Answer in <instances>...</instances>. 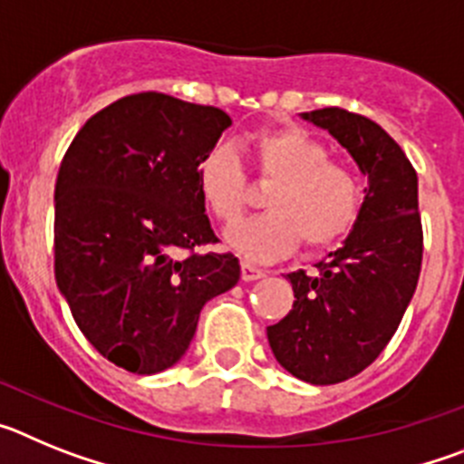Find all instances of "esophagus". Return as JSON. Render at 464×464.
<instances>
[{
	"instance_id": "esophagus-1",
	"label": "esophagus",
	"mask_w": 464,
	"mask_h": 464,
	"mask_svg": "<svg viewBox=\"0 0 464 464\" xmlns=\"http://www.w3.org/2000/svg\"><path fill=\"white\" fill-rule=\"evenodd\" d=\"M265 276V272L257 267H253V265H248V262H241V278L244 281H257V278Z\"/></svg>"
}]
</instances>
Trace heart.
I'll use <instances>...</instances> for the list:
<instances>
[{"mask_svg":"<svg viewBox=\"0 0 464 464\" xmlns=\"http://www.w3.org/2000/svg\"><path fill=\"white\" fill-rule=\"evenodd\" d=\"M248 150L265 181V208L227 229L225 241L246 260L269 262L288 256L302 241L323 251L353 229L362 208V181L343 162L330 160L323 141L302 127H272L248 139ZM197 190L213 218L232 225L248 207V186L239 158L216 146L197 165Z\"/></svg>","mask_w":464,"mask_h":464,"instance_id":"1","label":"heart"}]
</instances>
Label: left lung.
<instances>
[{
    "label": "left lung",
    "instance_id": "left-lung-1",
    "mask_svg": "<svg viewBox=\"0 0 464 464\" xmlns=\"http://www.w3.org/2000/svg\"><path fill=\"white\" fill-rule=\"evenodd\" d=\"M353 155L367 176L364 202L342 248L288 274L295 302L267 327L281 367L314 385L342 383L381 355L407 311L423 262L418 176L395 139L339 106L302 113Z\"/></svg>",
    "mask_w": 464,
    "mask_h": 464
}]
</instances>
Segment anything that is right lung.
<instances>
[{
  "instance_id": "1",
  "label": "right lung",
  "mask_w": 464,
  "mask_h": 464,
  "mask_svg": "<svg viewBox=\"0 0 464 464\" xmlns=\"http://www.w3.org/2000/svg\"><path fill=\"white\" fill-rule=\"evenodd\" d=\"M229 125L216 106L130 94L81 127L57 171V288L85 339L132 374L179 362L202 306L239 281V260L207 248L218 237L197 190Z\"/></svg>"
}]
</instances>
